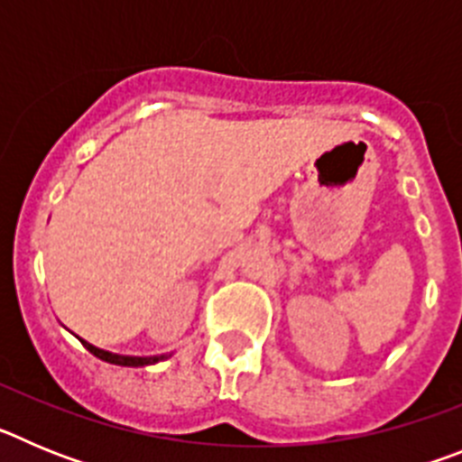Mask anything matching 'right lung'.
<instances>
[{"label": "right lung", "mask_w": 462, "mask_h": 462, "mask_svg": "<svg viewBox=\"0 0 462 462\" xmlns=\"http://www.w3.org/2000/svg\"><path fill=\"white\" fill-rule=\"evenodd\" d=\"M79 340L83 342L85 349H88L89 354H94L97 358H101V361H106V363H113V365H125V368H145V365H154V363L173 356V354H157V356H126V354L106 352V349H101V346L89 345V342L83 340V337H79Z\"/></svg>", "instance_id": "obj_1"}]
</instances>
